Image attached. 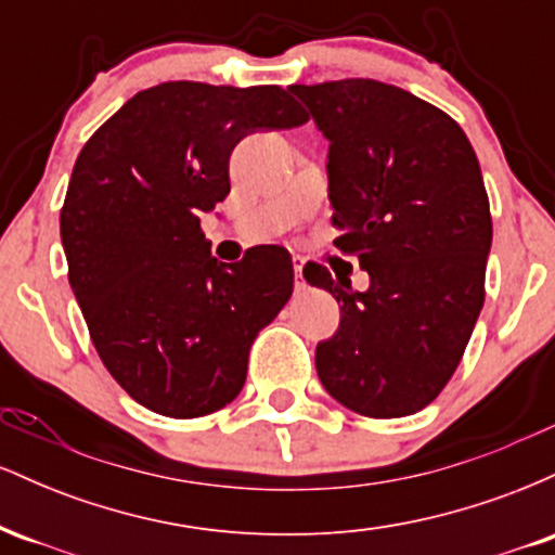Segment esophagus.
<instances>
[{
	"mask_svg": "<svg viewBox=\"0 0 555 555\" xmlns=\"http://www.w3.org/2000/svg\"><path fill=\"white\" fill-rule=\"evenodd\" d=\"M292 263H295V286H297V289H305V279H302V258L295 256V258H292Z\"/></svg>",
	"mask_w": 555,
	"mask_h": 555,
	"instance_id": "34e87169",
	"label": "esophagus"
}]
</instances>
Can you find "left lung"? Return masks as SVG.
Instances as JSON below:
<instances>
[{"label":"left lung","mask_w":555,"mask_h":555,"mask_svg":"<svg viewBox=\"0 0 555 555\" xmlns=\"http://www.w3.org/2000/svg\"><path fill=\"white\" fill-rule=\"evenodd\" d=\"M289 91L331 140L336 250L371 276L358 292L313 260L302 269L341 302L318 378L358 415H415L449 384L486 302L493 221L475 149L449 114L388 82Z\"/></svg>","instance_id":"1"}]
</instances>
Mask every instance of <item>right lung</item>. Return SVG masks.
<instances>
[{"mask_svg":"<svg viewBox=\"0 0 555 555\" xmlns=\"http://www.w3.org/2000/svg\"><path fill=\"white\" fill-rule=\"evenodd\" d=\"M308 114L279 86L149 88L88 138L60 214L67 276L112 378L145 410L203 417L242 391L247 354L292 297V256L216 263L201 214L229 195L247 132Z\"/></svg>","mask_w":555,"mask_h":555,"instance_id":"right-lung-1","label":"right lung"}]
</instances>
